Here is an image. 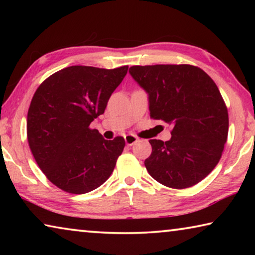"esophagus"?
I'll list each match as a JSON object with an SVG mask.
<instances>
[{
  "mask_svg": "<svg viewBox=\"0 0 255 255\" xmlns=\"http://www.w3.org/2000/svg\"><path fill=\"white\" fill-rule=\"evenodd\" d=\"M125 141L128 146H131L138 141V138L135 135H131V133H128V135L125 136Z\"/></svg>",
  "mask_w": 255,
  "mask_h": 255,
  "instance_id": "34e87169",
  "label": "esophagus"
}]
</instances>
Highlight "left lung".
<instances>
[{"instance_id": "1", "label": "left lung", "mask_w": 255, "mask_h": 255, "mask_svg": "<svg viewBox=\"0 0 255 255\" xmlns=\"http://www.w3.org/2000/svg\"><path fill=\"white\" fill-rule=\"evenodd\" d=\"M129 74L148 94L150 117L172 126L170 140H149L146 170L169 188L200 182L217 165L228 135V112L217 85L192 65L131 66Z\"/></svg>"}]
</instances>
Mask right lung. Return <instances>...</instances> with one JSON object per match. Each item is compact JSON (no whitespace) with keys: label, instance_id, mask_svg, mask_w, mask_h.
<instances>
[{"label":"right lung","instance_id":"obj_1","mask_svg":"<svg viewBox=\"0 0 255 255\" xmlns=\"http://www.w3.org/2000/svg\"><path fill=\"white\" fill-rule=\"evenodd\" d=\"M127 71L128 66H70L37 89L28 111V141L38 166L56 187L83 195L111 175L125 139L107 140L90 124L105 112Z\"/></svg>","mask_w":255,"mask_h":255}]
</instances>
